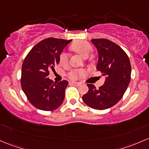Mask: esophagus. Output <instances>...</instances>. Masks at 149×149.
Returning <instances> with one entry per match:
<instances>
[{"label":"esophagus","mask_w":149,"mask_h":149,"mask_svg":"<svg viewBox=\"0 0 149 149\" xmlns=\"http://www.w3.org/2000/svg\"><path fill=\"white\" fill-rule=\"evenodd\" d=\"M70 84L73 85V86H78L81 85V83L79 82H75V81H72V82H70Z\"/></svg>","instance_id":"34e87169"}]
</instances>
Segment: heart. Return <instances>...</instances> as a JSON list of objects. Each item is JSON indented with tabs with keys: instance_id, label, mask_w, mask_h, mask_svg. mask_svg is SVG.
<instances>
[{
	"instance_id": "heart-1",
	"label": "heart",
	"mask_w": 149,
	"mask_h": 149,
	"mask_svg": "<svg viewBox=\"0 0 149 149\" xmlns=\"http://www.w3.org/2000/svg\"><path fill=\"white\" fill-rule=\"evenodd\" d=\"M71 49L77 52L84 58H87L93 50L92 46L86 41H78L73 43L71 47ZM59 62L62 66L66 65L68 62V54L66 52H63L60 55ZM86 73L85 69H74L72 70L68 73V77L71 79H77L79 77L84 76Z\"/></svg>"
}]
</instances>
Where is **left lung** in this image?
<instances>
[{
    "instance_id": "1",
    "label": "left lung",
    "mask_w": 149,
    "mask_h": 149,
    "mask_svg": "<svg viewBox=\"0 0 149 149\" xmlns=\"http://www.w3.org/2000/svg\"><path fill=\"white\" fill-rule=\"evenodd\" d=\"M91 42L98 53L96 68L105 76V81L98 89L87 84L89 90L82 98L91 108L102 110L112 107L124 95L130 82L132 68L130 58L120 46L105 39H93Z\"/></svg>"
}]
</instances>
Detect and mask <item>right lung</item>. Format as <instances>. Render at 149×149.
Wrapping results in <instances>:
<instances>
[{
	"instance_id": "1",
	"label": "right lung",
	"mask_w": 149,
	"mask_h": 149,
	"mask_svg": "<svg viewBox=\"0 0 149 149\" xmlns=\"http://www.w3.org/2000/svg\"><path fill=\"white\" fill-rule=\"evenodd\" d=\"M71 40L47 38L37 44L24 58L22 66L21 86L31 104L44 111H53L65 97L67 81L54 82L48 78L59 63L63 49Z\"/></svg>"
}]
</instances>
